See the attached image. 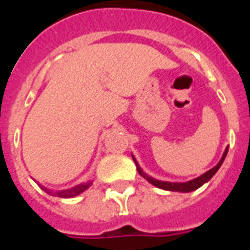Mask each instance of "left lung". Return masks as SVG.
Masks as SVG:
<instances>
[{"label":"left lung","mask_w":250,"mask_h":250,"mask_svg":"<svg viewBox=\"0 0 250 250\" xmlns=\"http://www.w3.org/2000/svg\"><path fill=\"white\" fill-rule=\"evenodd\" d=\"M227 152H229V148H226L225 153H223V157H222L221 161L218 162L217 166H214L211 170H209L208 172H205V174H202L201 176H198V178L193 179V180H190V182H187V183H170V182H161V180H156V179L150 178V176H148V175L145 174V172H143V170H141L140 167H139V165H137V162L135 158H133V161H135V164H136L139 174H140L143 178L146 179L149 183H152L153 186L158 187V188H161V189H165V190H175V192H192V190L200 188L202 184H205L206 182H209L210 179L213 178V175L215 174L218 170H219L221 165L223 164V161H225L226 156H227Z\"/></svg>","instance_id":"8db88e82"}]
</instances>
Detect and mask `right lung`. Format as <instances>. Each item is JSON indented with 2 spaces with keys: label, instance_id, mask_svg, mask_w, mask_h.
<instances>
[{
  "label": "right lung",
  "instance_id": "obj_1",
  "mask_svg": "<svg viewBox=\"0 0 250 250\" xmlns=\"http://www.w3.org/2000/svg\"><path fill=\"white\" fill-rule=\"evenodd\" d=\"M92 183L88 182V183H83V184H79V186L74 187V188H71V189H64V190H58V192H54L53 194H56L57 197H62V198H70V197H75V196H78V194H80L82 192H84V190L88 188V187L90 186ZM42 189L45 190V192H48V193H50L49 192V189H46V188H44V187H41Z\"/></svg>",
  "mask_w": 250,
  "mask_h": 250
}]
</instances>
